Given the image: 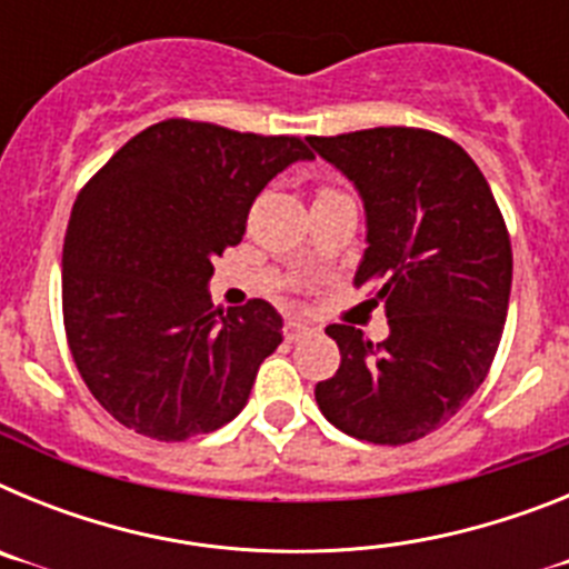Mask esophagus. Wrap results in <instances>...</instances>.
I'll use <instances>...</instances> for the list:
<instances>
[{"mask_svg":"<svg viewBox=\"0 0 569 569\" xmlns=\"http://www.w3.org/2000/svg\"><path fill=\"white\" fill-rule=\"evenodd\" d=\"M310 333H313V328H310V325H305V321L290 319L288 325H284V339H288V341H299V339H305V336H310Z\"/></svg>","mask_w":569,"mask_h":569,"instance_id":"obj_1","label":"esophagus"}]
</instances>
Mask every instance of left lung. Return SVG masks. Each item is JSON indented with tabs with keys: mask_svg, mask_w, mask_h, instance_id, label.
Here are the masks:
<instances>
[{
	"mask_svg": "<svg viewBox=\"0 0 569 569\" xmlns=\"http://www.w3.org/2000/svg\"><path fill=\"white\" fill-rule=\"evenodd\" d=\"M308 142L359 190L367 250L356 284H379L390 325L381 345L330 325L341 365L316 385V405L353 439H425L479 390L499 350L512 281L501 210L465 148L430 130L373 128Z\"/></svg>",
	"mask_w": 569,
	"mask_h": 569,
	"instance_id": "left-lung-1",
	"label": "left lung"
}]
</instances>
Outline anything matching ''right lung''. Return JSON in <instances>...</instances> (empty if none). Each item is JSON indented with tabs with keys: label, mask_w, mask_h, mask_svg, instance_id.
I'll list each match as a JSON object with an SVG mask.
<instances>
[{
	"label": "right lung",
	"mask_w": 569,
	"mask_h": 569,
	"mask_svg": "<svg viewBox=\"0 0 569 569\" xmlns=\"http://www.w3.org/2000/svg\"><path fill=\"white\" fill-rule=\"evenodd\" d=\"M310 159L296 136L168 119L84 184L62 250L64 330L84 385L119 425L184 441L248 405L281 345V316L264 299L213 308V259L239 244L264 184Z\"/></svg>",
	"instance_id": "1"
}]
</instances>
